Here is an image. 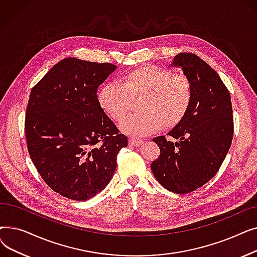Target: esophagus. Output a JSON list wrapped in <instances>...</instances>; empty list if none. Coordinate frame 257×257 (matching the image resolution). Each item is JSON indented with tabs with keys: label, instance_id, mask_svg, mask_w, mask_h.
<instances>
[{
	"label": "esophagus",
	"instance_id": "1",
	"mask_svg": "<svg viewBox=\"0 0 257 257\" xmlns=\"http://www.w3.org/2000/svg\"><path fill=\"white\" fill-rule=\"evenodd\" d=\"M144 144V142L142 140H137V139H130L129 140V145L130 146H134V147H140Z\"/></svg>",
	"mask_w": 257,
	"mask_h": 257
}]
</instances>
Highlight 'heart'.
<instances>
[{
    "mask_svg": "<svg viewBox=\"0 0 257 257\" xmlns=\"http://www.w3.org/2000/svg\"><path fill=\"white\" fill-rule=\"evenodd\" d=\"M144 96L141 109L120 121V130L133 137H147L167 125L179 123L193 98L191 81L184 75L161 67L149 66L130 72L105 84L99 92V103L114 120L130 110L133 97Z\"/></svg>",
    "mask_w": 257,
    "mask_h": 257,
    "instance_id": "1",
    "label": "heart"
}]
</instances>
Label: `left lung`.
I'll use <instances>...</instances> for the list:
<instances>
[{
  "instance_id": "8db88e82",
  "label": "left lung",
  "mask_w": 257,
  "mask_h": 257,
  "mask_svg": "<svg viewBox=\"0 0 257 257\" xmlns=\"http://www.w3.org/2000/svg\"><path fill=\"white\" fill-rule=\"evenodd\" d=\"M170 66L179 67L191 81L190 108L168 136L153 139L160 149L151 164L156 180L170 192L191 193L208 182L230 148L233 115L230 93L220 76L195 54L180 53Z\"/></svg>"
}]
</instances>
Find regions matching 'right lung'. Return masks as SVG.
Listing matches in <instances>:
<instances>
[{"label": "right lung", "instance_id": "add662e5", "mask_svg": "<svg viewBox=\"0 0 257 257\" xmlns=\"http://www.w3.org/2000/svg\"><path fill=\"white\" fill-rule=\"evenodd\" d=\"M111 63L65 58L32 88L25 132L30 157L54 192L76 201L102 192L128 146L101 107L97 90Z\"/></svg>", "mask_w": 257, "mask_h": 257}]
</instances>
